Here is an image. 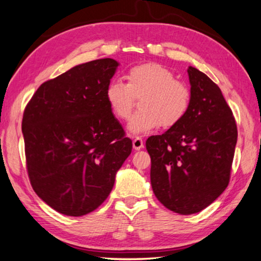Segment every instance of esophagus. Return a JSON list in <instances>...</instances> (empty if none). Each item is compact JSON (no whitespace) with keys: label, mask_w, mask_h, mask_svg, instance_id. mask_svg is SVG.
I'll use <instances>...</instances> for the list:
<instances>
[{"label":"esophagus","mask_w":261,"mask_h":261,"mask_svg":"<svg viewBox=\"0 0 261 261\" xmlns=\"http://www.w3.org/2000/svg\"><path fill=\"white\" fill-rule=\"evenodd\" d=\"M144 147V143H143V140L141 138H135L133 140V148L135 150H141Z\"/></svg>","instance_id":"34e87169"}]
</instances>
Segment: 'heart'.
I'll list each match as a JSON object with an SVG mask.
<instances>
[{"label": "heart", "mask_w": 261, "mask_h": 261, "mask_svg": "<svg viewBox=\"0 0 261 261\" xmlns=\"http://www.w3.org/2000/svg\"><path fill=\"white\" fill-rule=\"evenodd\" d=\"M127 83L110 81L105 100L115 118L127 120L135 106V98L142 111L135 113L127 125L130 134H146L161 125L170 128L180 122L191 106V91L185 83L159 63H146L130 68Z\"/></svg>", "instance_id": "obj_1"}]
</instances>
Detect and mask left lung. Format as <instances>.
Wrapping results in <instances>:
<instances>
[{"instance_id": "1", "label": "left lung", "mask_w": 261, "mask_h": 261, "mask_svg": "<svg viewBox=\"0 0 261 261\" xmlns=\"http://www.w3.org/2000/svg\"><path fill=\"white\" fill-rule=\"evenodd\" d=\"M191 106L180 122L150 136V181L159 201L180 215L201 212L227 189L237 126L221 89L189 67Z\"/></svg>"}]
</instances>
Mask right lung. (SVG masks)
Instances as JSON below:
<instances>
[{"mask_svg":"<svg viewBox=\"0 0 261 261\" xmlns=\"http://www.w3.org/2000/svg\"><path fill=\"white\" fill-rule=\"evenodd\" d=\"M118 66L108 58L72 67L42 83L25 108L30 181L63 215L82 216L99 207L132 152V140L105 100Z\"/></svg>","mask_w":261,"mask_h":261,"instance_id":"1","label":"right lung"}]
</instances>
